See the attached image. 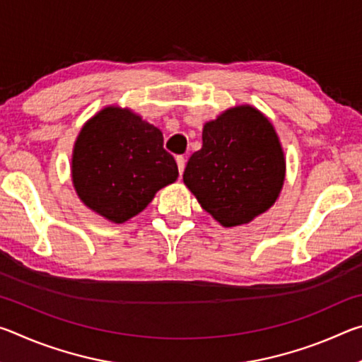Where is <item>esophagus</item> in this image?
Listing matches in <instances>:
<instances>
[{
    "label": "esophagus",
    "instance_id": "obj_1",
    "mask_svg": "<svg viewBox=\"0 0 362 362\" xmlns=\"http://www.w3.org/2000/svg\"><path fill=\"white\" fill-rule=\"evenodd\" d=\"M175 161H177V168H179V174L182 175L183 170H185V164H187L185 158H183V156H177Z\"/></svg>",
    "mask_w": 362,
    "mask_h": 362
}]
</instances>
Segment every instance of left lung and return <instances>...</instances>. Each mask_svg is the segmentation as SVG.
Instances as JSON below:
<instances>
[{"mask_svg":"<svg viewBox=\"0 0 362 362\" xmlns=\"http://www.w3.org/2000/svg\"><path fill=\"white\" fill-rule=\"evenodd\" d=\"M286 158L260 110L238 105L203 127V146L188 159L183 183L223 226L249 223L276 203Z\"/></svg>","mask_w":362,"mask_h":362,"instance_id":"8db88e82","label":"left lung"}]
</instances>
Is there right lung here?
I'll use <instances>...</instances> for the list:
<instances>
[{
	"mask_svg": "<svg viewBox=\"0 0 362 362\" xmlns=\"http://www.w3.org/2000/svg\"><path fill=\"white\" fill-rule=\"evenodd\" d=\"M179 177L163 132L129 108L108 105L84 122L73 145L78 198L108 222L124 223Z\"/></svg>",
	"mask_w": 362,
	"mask_h": 362,
	"instance_id": "obj_1",
	"label": "right lung"
}]
</instances>
